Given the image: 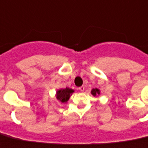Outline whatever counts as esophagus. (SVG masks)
Segmentation results:
<instances>
[{
    "mask_svg": "<svg viewBox=\"0 0 148 148\" xmlns=\"http://www.w3.org/2000/svg\"><path fill=\"white\" fill-rule=\"evenodd\" d=\"M79 90L80 92H84V90H85V87H84V86H81V87L79 88Z\"/></svg>",
    "mask_w": 148,
    "mask_h": 148,
    "instance_id": "obj_1",
    "label": "esophagus"
}]
</instances>
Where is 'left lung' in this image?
I'll use <instances>...</instances> for the list:
<instances>
[{
	"label": "left lung",
	"mask_w": 148,
	"mask_h": 148,
	"mask_svg": "<svg viewBox=\"0 0 148 148\" xmlns=\"http://www.w3.org/2000/svg\"><path fill=\"white\" fill-rule=\"evenodd\" d=\"M100 93H101V92H100V90H99V88H92V91H91V94L93 96L95 97H98L100 95Z\"/></svg>",
	"instance_id": "obj_1"
}]
</instances>
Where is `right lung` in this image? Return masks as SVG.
<instances>
[{"mask_svg": "<svg viewBox=\"0 0 148 148\" xmlns=\"http://www.w3.org/2000/svg\"><path fill=\"white\" fill-rule=\"evenodd\" d=\"M74 92L75 91L73 90V89L68 88V87L65 88H60V89H58L56 91V99H57L58 101H60V102L66 103Z\"/></svg>", "mask_w": 148, "mask_h": 148, "instance_id": "right-lung-1", "label": "right lung"}]
</instances>
